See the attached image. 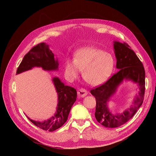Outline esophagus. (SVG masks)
<instances>
[{
	"instance_id": "1",
	"label": "esophagus",
	"mask_w": 156,
	"mask_h": 156,
	"mask_svg": "<svg viewBox=\"0 0 156 156\" xmlns=\"http://www.w3.org/2000/svg\"><path fill=\"white\" fill-rule=\"evenodd\" d=\"M77 94L78 96L79 97H84L86 95H87V90L84 89V88H79L77 91Z\"/></svg>"
}]
</instances>
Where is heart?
Returning <instances> with one entry per match:
<instances>
[{"label": "heart", "instance_id": "b5f03b06", "mask_svg": "<svg viewBox=\"0 0 156 156\" xmlns=\"http://www.w3.org/2000/svg\"><path fill=\"white\" fill-rule=\"evenodd\" d=\"M115 65L113 56L97 48H82L75 52L73 60L64 62V74L69 81L77 79L82 70L84 81L92 86L105 83L111 75Z\"/></svg>", "mask_w": 156, "mask_h": 156}]
</instances>
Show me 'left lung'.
I'll return each instance as SVG.
<instances>
[{
	"instance_id": "left-lung-1",
	"label": "left lung",
	"mask_w": 156,
	"mask_h": 156,
	"mask_svg": "<svg viewBox=\"0 0 156 156\" xmlns=\"http://www.w3.org/2000/svg\"><path fill=\"white\" fill-rule=\"evenodd\" d=\"M114 49L117 60V73L101 85L92 89L90 93L96 98L95 117L96 120L106 127H118L129 120L142 105L145 92V70L143 63L131 49L130 46L124 43L115 41ZM124 78L131 79L139 84L140 94L134 101V105L121 114L113 115L108 111L107 102L117 86Z\"/></svg>"
}]
</instances>
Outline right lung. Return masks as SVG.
Returning a JSON list of instances; mask_svg holds the SVG:
<instances>
[{
	"label": "right lung",
	"mask_w": 156,
	"mask_h": 156,
	"mask_svg": "<svg viewBox=\"0 0 156 156\" xmlns=\"http://www.w3.org/2000/svg\"><path fill=\"white\" fill-rule=\"evenodd\" d=\"M48 47V45L44 43L33 47L25 55L17 69L16 73H20L35 66L41 67L48 71L57 69L58 61L55 60L54 55ZM53 81L58 96V107L55 116L44 122H36L28 118L39 128L48 131H55L64 124L68 120L71 108L77 98V91L74 88L64 85L57 77L53 78Z\"/></svg>",
	"instance_id": "obj_1"
}]
</instances>
